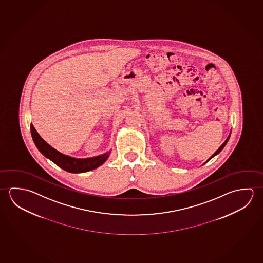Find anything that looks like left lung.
<instances>
[{
  "label": "left lung",
  "instance_id": "left-lung-1",
  "mask_svg": "<svg viewBox=\"0 0 263 263\" xmlns=\"http://www.w3.org/2000/svg\"><path fill=\"white\" fill-rule=\"evenodd\" d=\"M230 135H231V132H230V134H229V135H228V137H227V140H226V141H224V142H223V144H222V145H221V146L219 147L218 149H217V151L215 152V153H214V155H213V156H211V157H210L209 159H208V160L206 161V162H208V161L211 160V159H212V158H213V157H214V156H217V155H218L219 153H220V152H221V151H222V150H223V147L226 146V144H227V142H228V140H229V137H230ZM206 162H205V163H206ZM205 163H204V164H205Z\"/></svg>",
  "mask_w": 263,
  "mask_h": 263
}]
</instances>
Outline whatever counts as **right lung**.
Listing matches in <instances>:
<instances>
[{
	"instance_id": "right-lung-1",
	"label": "right lung",
	"mask_w": 263,
	"mask_h": 263,
	"mask_svg": "<svg viewBox=\"0 0 263 263\" xmlns=\"http://www.w3.org/2000/svg\"><path fill=\"white\" fill-rule=\"evenodd\" d=\"M32 139L36 144L39 151L48 159L52 161L54 164L58 165L59 167L63 168L70 173H84L87 171L96 170L98 166L103 165L107 161L110 152H107L100 156L88 157V158H76L71 156H66L63 153L56 150L55 148L50 146L44 139L37 134L33 124L30 125Z\"/></svg>"
}]
</instances>
